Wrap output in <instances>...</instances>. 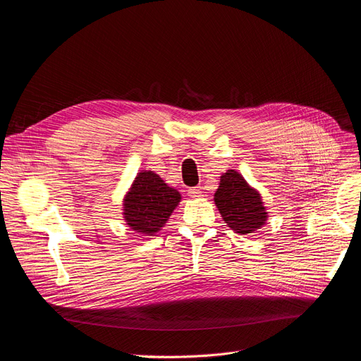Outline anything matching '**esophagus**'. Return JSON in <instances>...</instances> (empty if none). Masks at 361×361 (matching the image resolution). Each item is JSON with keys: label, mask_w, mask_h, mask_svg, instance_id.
Here are the masks:
<instances>
[{"label": "esophagus", "mask_w": 361, "mask_h": 361, "mask_svg": "<svg viewBox=\"0 0 361 361\" xmlns=\"http://www.w3.org/2000/svg\"><path fill=\"white\" fill-rule=\"evenodd\" d=\"M188 195L192 198V200H198V198L202 197V190L200 188H190L188 190Z\"/></svg>", "instance_id": "34e87169"}]
</instances>
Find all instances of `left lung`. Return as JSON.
<instances>
[{
    "label": "left lung",
    "mask_w": 361,
    "mask_h": 361,
    "mask_svg": "<svg viewBox=\"0 0 361 361\" xmlns=\"http://www.w3.org/2000/svg\"><path fill=\"white\" fill-rule=\"evenodd\" d=\"M214 202L227 226L240 235L255 233L268 219L261 194L231 169L221 175Z\"/></svg>",
    "instance_id": "obj_1"
}]
</instances>
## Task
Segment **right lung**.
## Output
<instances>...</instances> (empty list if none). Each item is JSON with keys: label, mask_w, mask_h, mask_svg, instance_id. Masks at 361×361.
Listing matches in <instances>:
<instances>
[{"label": "right lung", "mask_w": 361, "mask_h": 361, "mask_svg": "<svg viewBox=\"0 0 361 361\" xmlns=\"http://www.w3.org/2000/svg\"><path fill=\"white\" fill-rule=\"evenodd\" d=\"M180 202V194L152 171H141L123 198V220L134 231L153 236Z\"/></svg>", "instance_id": "obj_1"}]
</instances>
